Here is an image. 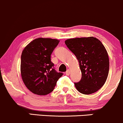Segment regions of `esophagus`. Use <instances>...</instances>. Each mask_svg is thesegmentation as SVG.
Here are the masks:
<instances>
[{"label":"esophagus","mask_w":123,"mask_h":123,"mask_svg":"<svg viewBox=\"0 0 123 123\" xmlns=\"http://www.w3.org/2000/svg\"><path fill=\"white\" fill-rule=\"evenodd\" d=\"M70 72H70V70H69V69H68V70H67V72H65L66 75H69V74H70Z\"/></svg>","instance_id":"esophagus-1"}]
</instances>
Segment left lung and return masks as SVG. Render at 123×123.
<instances>
[{"mask_svg":"<svg viewBox=\"0 0 123 123\" xmlns=\"http://www.w3.org/2000/svg\"><path fill=\"white\" fill-rule=\"evenodd\" d=\"M65 43L76 56L82 78L74 83L76 89L84 94L95 93L104 85L109 71L107 51L101 41L93 37L68 39Z\"/></svg>","mask_w":123,"mask_h":123,"instance_id":"1","label":"left lung"}]
</instances>
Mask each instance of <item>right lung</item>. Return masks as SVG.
I'll use <instances>...</instances> for the list:
<instances>
[{"label":"right lung","mask_w":123,"mask_h":123,"mask_svg":"<svg viewBox=\"0 0 123 123\" xmlns=\"http://www.w3.org/2000/svg\"><path fill=\"white\" fill-rule=\"evenodd\" d=\"M56 39L38 38L24 48L21 56L20 71L23 81L30 91L45 95L53 91L56 82L62 76L57 72L51 55L58 45Z\"/></svg>","instance_id":"add662e5"}]
</instances>
